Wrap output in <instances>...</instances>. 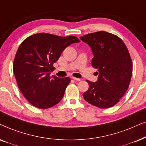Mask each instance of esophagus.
I'll return each mask as SVG.
<instances>
[{
	"label": "esophagus",
	"mask_w": 146,
	"mask_h": 146,
	"mask_svg": "<svg viewBox=\"0 0 146 146\" xmlns=\"http://www.w3.org/2000/svg\"><path fill=\"white\" fill-rule=\"evenodd\" d=\"M72 79L75 81H80V80H81V79H80V78H75V77H72Z\"/></svg>",
	"instance_id": "esophagus-1"
}]
</instances>
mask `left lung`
Here are the masks:
<instances>
[{"label": "left lung", "instance_id": "left-lung-1", "mask_svg": "<svg viewBox=\"0 0 146 146\" xmlns=\"http://www.w3.org/2000/svg\"><path fill=\"white\" fill-rule=\"evenodd\" d=\"M80 39L91 48V64L98 74L96 82L86 80L89 88L83 97L98 108L113 107L125 93L131 81L133 65L127 48L119 37L105 31L87 34Z\"/></svg>", "mask_w": 146, "mask_h": 146}]
</instances>
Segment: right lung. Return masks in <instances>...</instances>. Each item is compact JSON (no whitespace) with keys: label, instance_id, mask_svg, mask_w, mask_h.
Returning <instances> with one entry per match:
<instances>
[{"label":"right lung","instance_id":"add662e5","mask_svg":"<svg viewBox=\"0 0 146 146\" xmlns=\"http://www.w3.org/2000/svg\"><path fill=\"white\" fill-rule=\"evenodd\" d=\"M80 41L75 36L39 33L21 43L15 57L13 72L19 88L31 105L48 109L61 101L70 78L51 76L53 64L64 49Z\"/></svg>","mask_w":146,"mask_h":146}]
</instances>
